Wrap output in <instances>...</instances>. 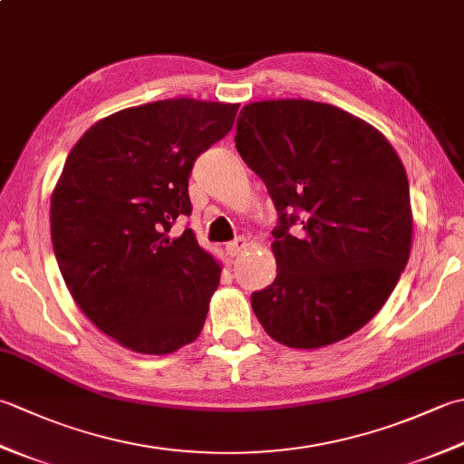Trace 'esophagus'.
I'll return each instance as SVG.
<instances>
[{"mask_svg":"<svg viewBox=\"0 0 464 464\" xmlns=\"http://www.w3.org/2000/svg\"><path fill=\"white\" fill-rule=\"evenodd\" d=\"M247 239H245V237H237V239H233V241H229V243H227V253H229L231 255V257H235V255H239L243 249H247Z\"/></svg>","mask_w":464,"mask_h":464,"instance_id":"1","label":"esophagus"}]
</instances>
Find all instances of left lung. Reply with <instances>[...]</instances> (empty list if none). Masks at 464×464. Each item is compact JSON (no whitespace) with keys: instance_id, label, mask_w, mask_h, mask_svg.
Returning <instances> with one entry per match:
<instances>
[{"instance_id":"1","label":"left lung","mask_w":464,"mask_h":464,"mask_svg":"<svg viewBox=\"0 0 464 464\" xmlns=\"http://www.w3.org/2000/svg\"><path fill=\"white\" fill-rule=\"evenodd\" d=\"M235 147L277 209V277L251 295L263 329L293 349H319L367 324L405 271L412 215L392 145L334 105H245Z\"/></svg>"}]
</instances>
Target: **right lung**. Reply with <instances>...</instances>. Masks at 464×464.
Masks as SVG:
<instances>
[{
	"label": "right lung",
	"mask_w": 464,
	"mask_h": 464,
	"mask_svg": "<svg viewBox=\"0 0 464 464\" xmlns=\"http://www.w3.org/2000/svg\"><path fill=\"white\" fill-rule=\"evenodd\" d=\"M239 105L179 97L117 111L83 133L52 195V241L69 293L123 347L167 354L199 337L221 267L191 229L195 160Z\"/></svg>",
	"instance_id": "obj_1"
}]
</instances>
